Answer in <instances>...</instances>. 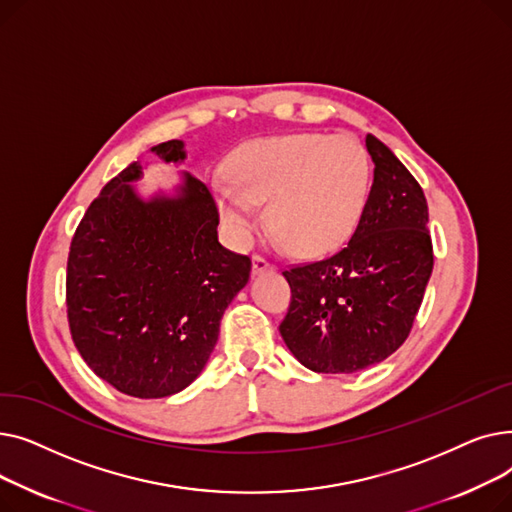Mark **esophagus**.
Wrapping results in <instances>:
<instances>
[{
	"mask_svg": "<svg viewBox=\"0 0 512 512\" xmlns=\"http://www.w3.org/2000/svg\"><path fill=\"white\" fill-rule=\"evenodd\" d=\"M272 270H274V265L267 261L265 257H261V255L253 257V276H261V274L272 272Z\"/></svg>",
	"mask_w": 512,
	"mask_h": 512,
	"instance_id": "34e87169",
	"label": "esophagus"
}]
</instances>
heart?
Masks as SVG:
<instances>
[{
    "label": "heart",
    "mask_w": 512,
    "mask_h": 512,
    "mask_svg": "<svg viewBox=\"0 0 512 512\" xmlns=\"http://www.w3.org/2000/svg\"><path fill=\"white\" fill-rule=\"evenodd\" d=\"M228 180L211 191L222 220L238 240H249L255 205H265L267 224L297 255H326L351 238L371 191V161L353 137L321 132L276 134L238 147L228 161Z\"/></svg>",
    "instance_id": "obj_1"
}]
</instances>
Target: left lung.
<instances>
[{"label":"left lung","instance_id":"1","mask_svg":"<svg viewBox=\"0 0 512 512\" xmlns=\"http://www.w3.org/2000/svg\"><path fill=\"white\" fill-rule=\"evenodd\" d=\"M373 184L348 245L284 270L292 301L280 334L307 369L355 373L407 340L432 276L434 249L419 182L373 134Z\"/></svg>","mask_w":512,"mask_h":512}]
</instances>
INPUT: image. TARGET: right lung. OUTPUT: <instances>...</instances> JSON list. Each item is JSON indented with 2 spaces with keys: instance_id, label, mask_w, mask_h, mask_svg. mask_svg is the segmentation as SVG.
Returning a JSON list of instances; mask_svg holds the SVG:
<instances>
[{
  "instance_id": "obj_1",
  "label": "right lung",
  "mask_w": 512,
  "mask_h": 512,
  "mask_svg": "<svg viewBox=\"0 0 512 512\" xmlns=\"http://www.w3.org/2000/svg\"><path fill=\"white\" fill-rule=\"evenodd\" d=\"M166 164L184 143L151 147ZM134 161L103 186L68 255L66 307L85 363L118 392L164 398L203 371L226 307L245 288L251 259L224 249L209 188L182 172L174 197L134 191Z\"/></svg>"
}]
</instances>
